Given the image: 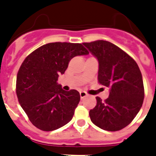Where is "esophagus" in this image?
Returning <instances> with one entry per match:
<instances>
[{"label":"esophagus","instance_id":"34e87169","mask_svg":"<svg viewBox=\"0 0 156 156\" xmlns=\"http://www.w3.org/2000/svg\"><path fill=\"white\" fill-rule=\"evenodd\" d=\"M87 94L85 92V91H80V97L81 99H83V98H85L87 96Z\"/></svg>","mask_w":156,"mask_h":156}]
</instances>
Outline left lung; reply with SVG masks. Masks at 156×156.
<instances>
[{
  "label": "left lung",
  "instance_id": "8db88e82",
  "mask_svg": "<svg viewBox=\"0 0 156 156\" xmlns=\"http://www.w3.org/2000/svg\"><path fill=\"white\" fill-rule=\"evenodd\" d=\"M99 62V83L109 88V97L90 110V120L100 129L117 131L133 121L144 99L143 76L132 57L105 40L83 43Z\"/></svg>",
  "mask_w": 156,
  "mask_h": 156
}]
</instances>
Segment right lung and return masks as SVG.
<instances>
[{"mask_svg": "<svg viewBox=\"0 0 156 156\" xmlns=\"http://www.w3.org/2000/svg\"><path fill=\"white\" fill-rule=\"evenodd\" d=\"M88 54L81 44L49 43L24 60L17 75L16 92L21 107L35 127L52 131L72 120L80 95L76 90H64L57 80L71 59Z\"/></svg>", "mask_w": 156, "mask_h": 156, "instance_id": "add662e5", "label": "right lung"}]
</instances>
